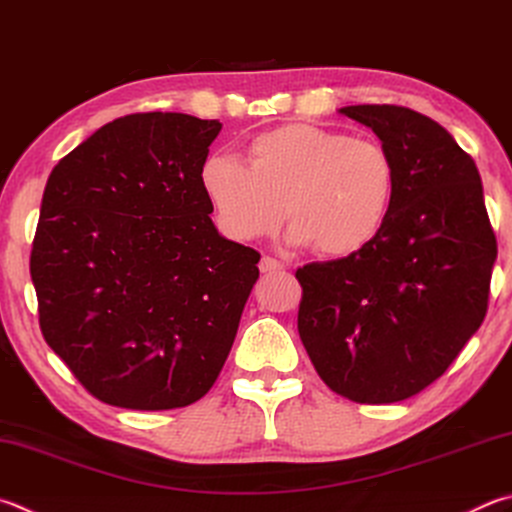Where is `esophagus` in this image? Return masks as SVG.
Returning <instances> with one entry per match:
<instances>
[{
  "label": "esophagus",
  "instance_id": "obj_1",
  "mask_svg": "<svg viewBox=\"0 0 512 512\" xmlns=\"http://www.w3.org/2000/svg\"><path fill=\"white\" fill-rule=\"evenodd\" d=\"M282 268H284L282 262H277L275 257H268V255H264L262 262H259V271L262 273H280Z\"/></svg>",
  "mask_w": 512,
  "mask_h": 512
}]
</instances>
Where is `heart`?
I'll list each match as a JSON object with an SVG mask.
<instances>
[{
	"mask_svg": "<svg viewBox=\"0 0 512 512\" xmlns=\"http://www.w3.org/2000/svg\"><path fill=\"white\" fill-rule=\"evenodd\" d=\"M246 163L212 154L201 167L221 230L239 241L280 228L322 257H349L383 230L396 197V163L383 145L336 129L284 125L255 136Z\"/></svg>",
	"mask_w": 512,
	"mask_h": 512,
	"instance_id": "obj_1",
	"label": "heart"
}]
</instances>
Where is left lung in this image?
I'll list each match as a JSON object with an SVG mask.
<instances>
[{"label":"left lung","mask_w":512,"mask_h":512,"mask_svg":"<svg viewBox=\"0 0 512 512\" xmlns=\"http://www.w3.org/2000/svg\"><path fill=\"white\" fill-rule=\"evenodd\" d=\"M340 114L392 154L396 197L367 248L297 268V331L333 392L396 403L443 376L481 327L497 239L475 161L436 120L398 105Z\"/></svg>","instance_id":"1"}]
</instances>
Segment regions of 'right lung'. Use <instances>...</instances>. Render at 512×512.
I'll list each match as a JSON object with an SVG mask.
<instances>
[{"label": "right lung", "instance_id": "obj_1", "mask_svg": "<svg viewBox=\"0 0 512 512\" xmlns=\"http://www.w3.org/2000/svg\"><path fill=\"white\" fill-rule=\"evenodd\" d=\"M221 129L116 118L46 181L31 250L42 336L98 401L174 410L210 392L259 277L212 224L201 167Z\"/></svg>", "mask_w": 512, "mask_h": 512}]
</instances>
